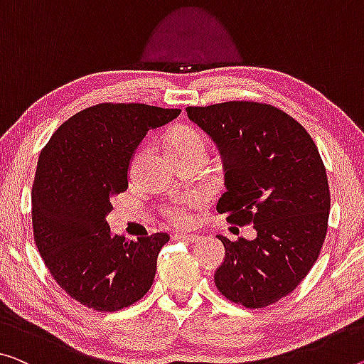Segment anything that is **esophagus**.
<instances>
[{
    "label": "esophagus",
    "instance_id": "obj_1",
    "mask_svg": "<svg viewBox=\"0 0 364 364\" xmlns=\"http://www.w3.org/2000/svg\"><path fill=\"white\" fill-rule=\"evenodd\" d=\"M174 237L178 239V240H187V242H197V240L200 239L198 234H186V232H183V234L178 232V234H176Z\"/></svg>",
    "mask_w": 364,
    "mask_h": 364
}]
</instances>
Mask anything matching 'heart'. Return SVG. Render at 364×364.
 Here are the masks:
<instances>
[{"mask_svg": "<svg viewBox=\"0 0 364 364\" xmlns=\"http://www.w3.org/2000/svg\"><path fill=\"white\" fill-rule=\"evenodd\" d=\"M169 151H186V149H205V136L198 130L190 127H182L169 136L167 141ZM203 201V195L193 193L183 198H176L171 203L164 205L163 213L172 225L187 226L192 221V211L198 208Z\"/></svg>", "mask_w": 364, "mask_h": 364, "instance_id": "1", "label": "heart"}]
</instances>
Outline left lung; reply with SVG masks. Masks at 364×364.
Returning a JSON list of instances; mask_svg holds the SVG:
<instances>
[{
	"label": "left lung",
	"instance_id": "obj_1",
	"mask_svg": "<svg viewBox=\"0 0 364 364\" xmlns=\"http://www.w3.org/2000/svg\"><path fill=\"white\" fill-rule=\"evenodd\" d=\"M223 156L226 192L216 210L257 236L229 240L215 273L220 293L250 309L293 293L316 264L327 234L331 192L306 128L273 105L231 100L187 107Z\"/></svg>",
	"mask_w": 364,
	"mask_h": 364
}]
</instances>
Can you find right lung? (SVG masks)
I'll return each instance as SVG.
<instances>
[{
  "instance_id": "obj_1",
  "label": "right lung",
  "mask_w": 364,
  "mask_h": 364,
  "mask_svg": "<svg viewBox=\"0 0 364 364\" xmlns=\"http://www.w3.org/2000/svg\"><path fill=\"white\" fill-rule=\"evenodd\" d=\"M181 109L97 104L66 120L42 149L32 186L33 239L61 288L94 311L114 312L148 293L169 234L127 240L110 232L112 197L146 133Z\"/></svg>"
}]
</instances>
